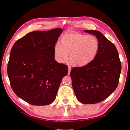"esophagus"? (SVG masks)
Wrapping results in <instances>:
<instances>
[{"instance_id": "esophagus-1", "label": "esophagus", "mask_w": 130, "mask_h": 130, "mask_svg": "<svg viewBox=\"0 0 130 130\" xmlns=\"http://www.w3.org/2000/svg\"><path fill=\"white\" fill-rule=\"evenodd\" d=\"M71 70V67H70V66H69V67H68V75H70V74Z\"/></svg>"}]
</instances>
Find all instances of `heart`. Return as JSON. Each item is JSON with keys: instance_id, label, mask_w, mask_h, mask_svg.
<instances>
[{"instance_id": "1", "label": "heart", "mask_w": 130, "mask_h": 130, "mask_svg": "<svg viewBox=\"0 0 130 130\" xmlns=\"http://www.w3.org/2000/svg\"><path fill=\"white\" fill-rule=\"evenodd\" d=\"M99 51V42L95 37L76 32L65 33L60 39V44L54 46L56 60L64 62L69 59L73 65L83 67L94 60Z\"/></svg>"}]
</instances>
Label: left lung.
Wrapping results in <instances>:
<instances>
[{"instance_id":"8db88e82","label":"left lung","mask_w":130,"mask_h":130,"mask_svg":"<svg viewBox=\"0 0 130 130\" xmlns=\"http://www.w3.org/2000/svg\"><path fill=\"white\" fill-rule=\"evenodd\" d=\"M95 36L99 42L97 56L90 64L71 71L76 98L83 104H92L108 98L118 87L121 64L115 45L101 32L85 30Z\"/></svg>"}]
</instances>
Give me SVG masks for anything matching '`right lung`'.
Returning <instances> with one entry per match:
<instances>
[{
	"label": "right lung",
	"instance_id": "obj_1",
	"mask_svg": "<svg viewBox=\"0 0 130 130\" xmlns=\"http://www.w3.org/2000/svg\"><path fill=\"white\" fill-rule=\"evenodd\" d=\"M63 29L33 31L13 45L8 75L16 95L32 105H46L54 101L68 66L54 58V46Z\"/></svg>",
	"mask_w": 130,
	"mask_h": 130
}]
</instances>
